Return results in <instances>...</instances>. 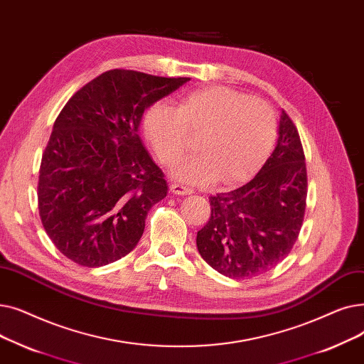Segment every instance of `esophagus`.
<instances>
[{
    "instance_id": "obj_1",
    "label": "esophagus",
    "mask_w": 364,
    "mask_h": 364,
    "mask_svg": "<svg viewBox=\"0 0 364 364\" xmlns=\"http://www.w3.org/2000/svg\"><path fill=\"white\" fill-rule=\"evenodd\" d=\"M170 191L173 194H176V196H189V194H193V189L191 188H188V186L181 185V183H171L170 185Z\"/></svg>"
}]
</instances>
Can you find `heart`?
I'll list each match as a JSON object with an SVG mask.
<instances>
[{
	"label": "heart",
	"instance_id": "1",
	"mask_svg": "<svg viewBox=\"0 0 364 364\" xmlns=\"http://www.w3.org/2000/svg\"><path fill=\"white\" fill-rule=\"evenodd\" d=\"M144 127L155 154L164 164L181 160L189 149V135L200 134V154L183 161L178 179L234 183L246 179L269 154L275 134L274 109L262 99L222 85L183 96L176 108L159 102L145 115Z\"/></svg>",
	"mask_w": 364,
	"mask_h": 364
}]
</instances>
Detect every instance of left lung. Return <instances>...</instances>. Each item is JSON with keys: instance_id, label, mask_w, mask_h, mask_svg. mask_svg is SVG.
Listing matches in <instances>:
<instances>
[{"instance_id": "8db88e82", "label": "left lung", "mask_w": 364, "mask_h": 364, "mask_svg": "<svg viewBox=\"0 0 364 364\" xmlns=\"http://www.w3.org/2000/svg\"><path fill=\"white\" fill-rule=\"evenodd\" d=\"M209 201L210 219L197 232V249L213 269L247 280L289 255L304 220L306 167L298 129L284 111L275 148L255 178Z\"/></svg>"}]
</instances>
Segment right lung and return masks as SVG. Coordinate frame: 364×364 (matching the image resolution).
Wrapping results in <instances>:
<instances>
[{
	"label": "right lung",
	"instance_id": "1",
	"mask_svg": "<svg viewBox=\"0 0 364 364\" xmlns=\"http://www.w3.org/2000/svg\"><path fill=\"white\" fill-rule=\"evenodd\" d=\"M186 81L112 69L68 100L38 179L43 227L68 259L96 268L136 247L149 209L167 196L137 132L144 112Z\"/></svg>",
	"mask_w": 364,
	"mask_h": 364
}]
</instances>
